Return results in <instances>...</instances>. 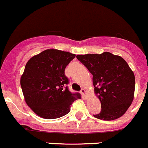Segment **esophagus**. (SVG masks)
I'll return each instance as SVG.
<instances>
[{
    "instance_id": "esophagus-1",
    "label": "esophagus",
    "mask_w": 148,
    "mask_h": 148,
    "mask_svg": "<svg viewBox=\"0 0 148 148\" xmlns=\"http://www.w3.org/2000/svg\"><path fill=\"white\" fill-rule=\"evenodd\" d=\"M81 95H82V96L84 97H85V98H87V97H88V93H87V91L85 89H82L81 90Z\"/></svg>"
}]
</instances>
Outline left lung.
<instances>
[{
	"mask_svg": "<svg viewBox=\"0 0 148 148\" xmlns=\"http://www.w3.org/2000/svg\"><path fill=\"white\" fill-rule=\"evenodd\" d=\"M76 58L92 74L95 94L101 102V111L94 117L109 121L123 116L133 101L135 91V76L127 62L109 52Z\"/></svg>",
	"mask_w": 148,
	"mask_h": 148,
	"instance_id": "1",
	"label": "left lung"
}]
</instances>
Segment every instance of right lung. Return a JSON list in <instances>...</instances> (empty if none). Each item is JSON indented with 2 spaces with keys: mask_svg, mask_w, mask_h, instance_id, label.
Masks as SVG:
<instances>
[{
  "mask_svg": "<svg viewBox=\"0 0 148 148\" xmlns=\"http://www.w3.org/2000/svg\"><path fill=\"white\" fill-rule=\"evenodd\" d=\"M75 56L69 52L49 49L27 62L20 84L25 103L38 116L60 118L70 111L75 100L81 99L80 93L63 88L68 84L64 69Z\"/></svg>",
  "mask_w": 148,
  "mask_h": 148,
  "instance_id": "1",
  "label": "right lung"
}]
</instances>
